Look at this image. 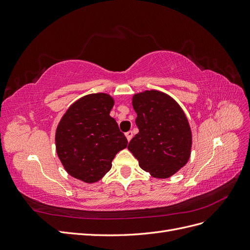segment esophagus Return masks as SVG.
Returning <instances> with one entry per match:
<instances>
[{
    "label": "esophagus",
    "mask_w": 250,
    "mask_h": 250,
    "mask_svg": "<svg viewBox=\"0 0 250 250\" xmlns=\"http://www.w3.org/2000/svg\"><path fill=\"white\" fill-rule=\"evenodd\" d=\"M125 135H126V138H127V141L129 142V141L132 139V137H133V132H132L131 130H129V131H127V132L125 133Z\"/></svg>",
    "instance_id": "1"
}]
</instances>
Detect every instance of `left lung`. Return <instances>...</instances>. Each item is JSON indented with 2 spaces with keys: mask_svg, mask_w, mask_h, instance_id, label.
Wrapping results in <instances>:
<instances>
[{
  "mask_svg": "<svg viewBox=\"0 0 250 250\" xmlns=\"http://www.w3.org/2000/svg\"><path fill=\"white\" fill-rule=\"evenodd\" d=\"M139 133L128 150L140 167L155 178H168L188 163L192 131L179 104L160 90H145L132 97Z\"/></svg>",
  "mask_w": 250,
  "mask_h": 250,
  "instance_id": "1",
  "label": "left lung"
}]
</instances>
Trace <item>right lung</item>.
<instances>
[{
    "label": "right lung",
    "mask_w": 250,
    "mask_h": 250,
    "mask_svg": "<svg viewBox=\"0 0 250 250\" xmlns=\"http://www.w3.org/2000/svg\"><path fill=\"white\" fill-rule=\"evenodd\" d=\"M115 104L105 93L89 94L75 101L58 123L56 152L71 176L87 184L97 183L111 168L127 139L109 116Z\"/></svg>",
    "instance_id": "right-lung-1"
}]
</instances>
